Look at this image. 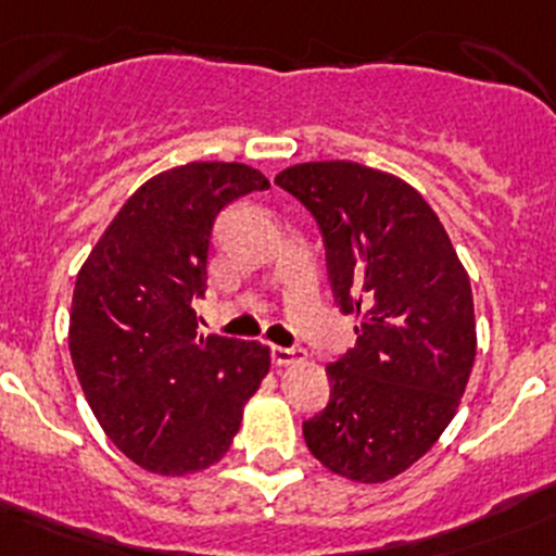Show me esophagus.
I'll return each instance as SVG.
<instances>
[{
  "mask_svg": "<svg viewBox=\"0 0 556 556\" xmlns=\"http://www.w3.org/2000/svg\"><path fill=\"white\" fill-rule=\"evenodd\" d=\"M270 358L276 366H289V364H296V362H305V351L302 348H280V345H273L270 348Z\"/></svg>",
  "mask_w": 556,
  "mask_h": 556,
  "instance_id": "esophagus-1",
  "label": "esophagus"
}]
</instances>
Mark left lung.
Segmentation results:
<instances>
[{"label": "left lung", "mask_w": 556, "mask_h": 556, "mask_svg": "<svg viewBox=\"0 0 556 556\" xmlns=\"http://www.w3.org/2000/svg\"><path fill=\"white\" fill-rule=\"evenodd\" d=\"M316 219L331 294L356 313V345L326 366L329 404L302 422L313 455L353 482H388L455 417L473 356L471 280L431 205L351 160L276 176Z\"/></svg>", "instance_id": "obj_1"}]
</instances>
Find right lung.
Wrapping results in <instances>:
<instances>
[{
  "label": "right lung",
  "instance_id": "add662e5",
  "mask_svg": "<svg viewBox=\"0 0 556 556\" xmlns=\"http://www.w3.org/2000/svg\"><path fill=\"white\" fill-rule=\"evenodd\" d=\"M243 163H187L141 185L79 270L68 351L106 437L163 477L203 471L230 450L270 369L260 342L198 334L211 230L225 205L267 190Z\"/></svg>",
  "mask_w": 556,
  "mask_h": 556
}]
</instances>
